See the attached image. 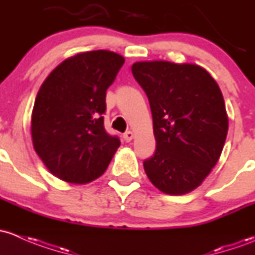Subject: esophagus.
Instances as JSON below:
<instances>
[{"mask_svg":"<svg viewBox=\"0 0 255 255\" xmlns=\"http://www.w3.org/2000/svg\"><path fill=\"white\" fill-rule=\"evenodd\" d=\"M123 137H124V140L127 141V142H130V141L133 138V132L132 131H127V132L123 135Z\"/></svg>","mask_w":255,"mask_h":255,"instance_id":"34e87169","label":"esophagus"}]
</instances>
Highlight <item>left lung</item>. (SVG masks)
<instances>
[{"label":"left lung","instance_id":"8db88e82","mask_svg":"<svg viewBox=\"0 0 255 255\" xmlns=\"http://www.w3.org/2000/svg\"><path fill=\"white\" fill-rule=\"evenodd\" d=\"M131 71L153 119L156 151L143 161L147 177L162 193H189L209 175L224 148L228 118L221 89L194 64L141 61Z\"/></svg>","mask_w":255,"mask_h":255}]
</instances>
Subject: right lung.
<instances>
[{
    "label": "right lung",
    "mask_w": 255,
    "mask_h": 255,
    "mask_svg": "<svg viewBox=\"0 0 255 255\" xmlns=\"http://www.w3.org/2000/svg\"><path fill=\"white\" fill-rule=\"evenodd\" d=\"M125 59L108 50L69 57L46 77L31 113L34 149L50 173L85 184L106 172L120 146L104 128L107 89Z\"/></svg>",
    "instance_id": "obj_1"
}]
</instances>
